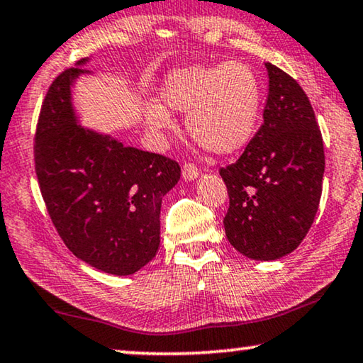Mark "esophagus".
Returning <instances> with one entry per match:
<instances>
[{
  "label": "esophagus",
  "mask_w": 363,
  "mask_h": 363,
  "mask_svg": "<svg viewBox=\"0 0 363 363\" xmlns=\"http://www.w3.org/2000/svg\"><path fill=\"white\" fill-rule=\"evenodd\" d=\"M182 175L186 182H193V180H196V178H198L199 170L194 164H185V165H183V169H182Z\"/></svg>",
  "instance_id": "1"
}]
</instances>
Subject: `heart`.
<instances>
[{
	"instance_id": "heart-1",
	"label": "heart",
	"mask_w": 363,
	"mask_h": 363,
	"mask_svg": "<svg viewBox=\"0 0 363 363\" xmlns=\"http://www.w3.org/2000/svg\"><path fill=\"white\" fill-rule=\"evenodd\" d=\"M160 96L173 111L188 113V133L214 154L242 150L259 125V78L239 62L178 68L165 78ZM145 124L162 133L172 128L173 121L165 108L152 106L145 113Z\"/></svg>"
}]
</instances>
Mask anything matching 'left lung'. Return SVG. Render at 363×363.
I'll use <instances>...</instances> for the list:
<instances>
[{"label":"left lung","instance_id":"obj_1","mask_svg":"<svg viewBox=\"0 0 363 363\" xmlns=\"http://www.w3.org/2000/svg\"><path fill=\"white\" fill-rule=\"evenodd\" d=\"M269 98L264 124L244 154L219 173L228 186L224 218L230 245L252 260H277L306 238L319 208L324 145L306 93L265 64Z\"/></svg>","mask_w":363,"mask_h":363}]
</instances>
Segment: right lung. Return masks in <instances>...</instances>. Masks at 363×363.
I'll return each instance as SVG.
<instances>
[{"instance_id": "right-lung-1", "label": "right lung", "mask_w": 363, "mask_h": 363, "mask_svg": "<svg viewBox=\"0 0 363 363\" xmlns=\"http://www.w3.org/2000/svg\"><path fill=\"white\" fill-rule=\"evenodd\" d=\"M83 59L60 73L40 108L35 173L47 211L73 255L111 275H133L160 245L162 198L180 180V165L83 128L72 86Z\"/></svg>"}]
</instances>
